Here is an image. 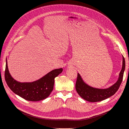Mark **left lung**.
<instances>
[{
  "label": "left lung",
  "instance_id": "obj_1",
  "mask_svg": "<svg viewBox=\"0 0 129 129\" xmlns=\"http://www.w3.org/2000/svg\"><path fill=\"white\" fill-rule=\"evenodd\" d=\"M122 63V68L119 74L118 80L111 86L105 89L96 88L90 86L84 82L80 74L77 73L75 88L78 94L84 100L90 102H100L114 95L118 90L123 80L125 68V61L123 56Z\"/></svg>",
  "mask_w": 129,
  "mask_h": 129
}]
</instances>
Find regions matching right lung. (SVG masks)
<instances>
[{"label":"right lung","mask_w":129,"mask_h":129,"mask_svg":"<svg viewBox=\"0 0 129 129\" xmlns=\"http://www.w3.org/2000/svg\"><path fill=\"white\" fill-rule=\"evenodd\" d=\"M63 69H55L32 82H19L12 77L9 72L6 58L5 78L6 83L15 94L27 101H39L48 97L53 90L54 79Z\"/></svg>","instance_id":"add662e5"}]
</instances>
